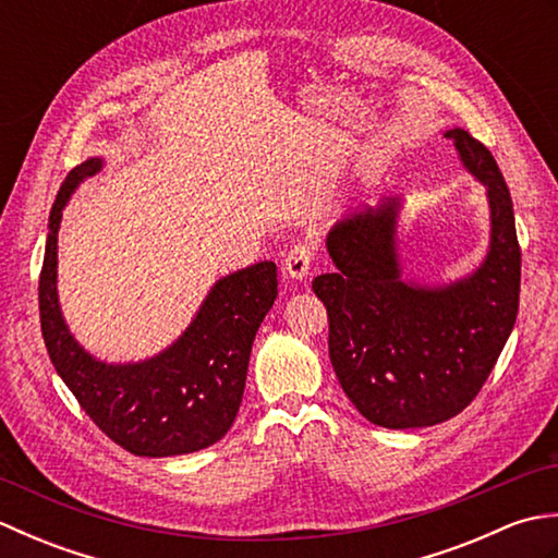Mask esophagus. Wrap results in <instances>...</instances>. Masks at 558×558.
<instances>
[{"label":"esophagus","mask_w":558,"mask_h":558,"mask_svg":"<svg viewBox=\"0 0 558 558\" xmlns=\"http://www.w3.org/2000/svg\"><path fill=\"white\" fill-rule=\"evenodd\" d=\"M314 260H316V246L312 242L294 244L286 256V272L294 280H302L304 276H310Z\"/></svg>","instance_id":"obj_1"}]
</instances>
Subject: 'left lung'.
<instances>
[{
  "label": "left lung",
  "instance_id": "obj_1",
  "mask_svg": "<svg viewBox=\"0 0 558 558\" xmlns=\"http://www.w3.org/2000/svg\"><path fill=\"white\" fill-rule=\"evenodd\" d=\"M465 168L487 184L492 244L482 268L446 288L400 280L398 198L366 206L328 232L336 272L312 288L328 312V354L362 417L414 429L456 417L477 398L511 336L520 302L513 201L489 148L450 129Z\"/></svg>",
  "mask_w": 558,
  "mask_h": 558
}]
</instances>
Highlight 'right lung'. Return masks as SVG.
Masks as SVG:
<instances>
[{
	"label": "right lung",
	"mask_w": 558,
	"mask_h": 558,
	"mask_svg": "<svg viewBox=\"0 0 558 558\" xmlns=\"http://www.w3.org/2000/svg\"><path fill=\"white\" fill-rule=\"evenodd\" d=\"M98 170V158L71 170L50 213L38 286L47 354L83 412L117 446L148 458L194 453L220 441L240 412L256 330L278 298L276 264L264 260L218 280L194 324L158 357L93 360L59 312L57 230L71 192Z\"/></svg>",
	"instance_id": "1"
}]
</instances>
